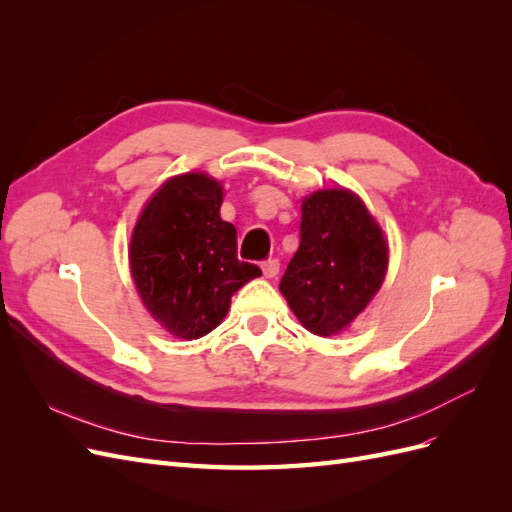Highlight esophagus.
I'll return each mask as SVG.
<instances>
[{
	"label": "esophagus",
	"instance_id": "esophagus-1",
	"mask_svg": "<svg viewBox=\"0 0 512 512\" xmlns=\"http://www.w3.org/2000/svg\"><path fill=\"white\" fill-rule=\"evenodd\" d=\"M262 273H265V277H269V280H273V277L280 273V260L269 258L262 262Z\"/></svg>",
	"mask_w": 512,
	"mask_h": 512
}]
</instances>
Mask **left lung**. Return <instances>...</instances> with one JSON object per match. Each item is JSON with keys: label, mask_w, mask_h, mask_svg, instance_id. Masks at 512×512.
I'll use <instances>...</instances> for the list:
<instances>
[{"label": "left lung", "mask_w": 512, "mask_h": 512, "mask_svg": "<svg viewBox=\"0 0 512 512\" xmlns=\"http://www.w3.org/2000/svg\"><path fill=\"white\" fill-rule=\"evenodd\" d=\"M389 243L354 192L318 190L301 203V243L280 282L294 316L320 337L342 333L380 290Z\"/></svg>", "instance_id": "8db88e82"}]
</instances>
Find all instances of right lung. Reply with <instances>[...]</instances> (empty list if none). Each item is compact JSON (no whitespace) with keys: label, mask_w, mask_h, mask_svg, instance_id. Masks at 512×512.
I'll return each mask as SVG.
<instances>
[{"label":"right lung","mask_w":512,"mask_h":512,"mask_svg":"<svg viewBox=\"0 0 512 512\" xmlns=\"http://www.w3.org/2000/svg\"><path fill=\"white\" fill-rule=\"evenodd\" d=\"M224 192L205 173L170 177L130 239V271L149 314L179 339L213 331L230 297L262 271L237 258V228L220 218Z\"/></svg>","instance_id":"add662e5"}]
</instances>
